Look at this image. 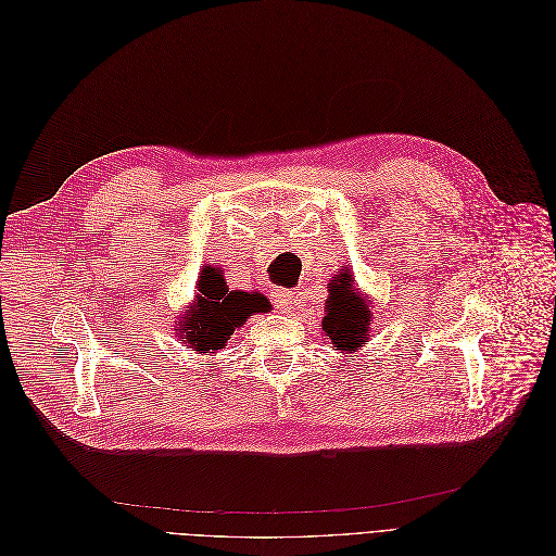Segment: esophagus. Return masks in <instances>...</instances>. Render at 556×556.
I'll use <instances>...</instances> for the list:
<instances>
[{
  "label": "esophagus",
  "instance_id": "esophagus-1",
  "mask_svg": "<svg viewBox=\"0 0 556 556\" xmlns=\"http://www.w3.org/2000/svg\"><path fill=\"white\" fill-rule=\"evenodd\" d=\"M296 299L299 296L294 292H289V289H276L274 292V301L285 309H292L296 305Z\"/></svg>",
  "mask_w": 556,
  "mask_h": 556
}]
</instances>
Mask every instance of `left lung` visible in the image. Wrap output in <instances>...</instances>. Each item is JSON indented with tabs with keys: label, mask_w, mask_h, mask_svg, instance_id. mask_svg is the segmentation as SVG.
I'll return each mask as SVG.
<instances>
[{
	"label": "left lung",
	"mask_w": 556,
	"mask_h": 556,
	"mask_svg": "<svg viewBox=\"0 0 556 556\" xmlns=\"http://www.w3.org/2000/svg\"><path fill=\"white\" fill-rule=\"evenodd\" d=\"M353 285L355 282L349 267H343L339 276L330 280L326 316L321 321L334 351L343 353L359 351L362 343L368 339V328H371V309H368L366 299L359 296Z\"/></svg>",
	"instance_id": "8db88e82"
}]
</instances>
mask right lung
Listing matches in <instances>:
<instances>
[{
    "label": "right lung",
    "mask_w": 556,
    "mask_h": 556,
    "mask_svg": "<svg viewBox=\"0 0 556 556\" xmlns=\"http://www.w3.org/2000/svg\"><path fill=\"white\" fill-rule=\"evenodd\" d=\"M267 299L257 292H228L219 267L210 264L201 271L197 301L176 324L178 337L199 353L219 351L251 314L267 312Z\"/></svg>",
    "instance_id": "1"
}]
</instances>
